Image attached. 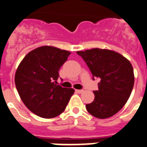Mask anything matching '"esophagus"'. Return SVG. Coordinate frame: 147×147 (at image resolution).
<instances>
[{"label": "esophagus", "mask_w": 147, "mask_h": 147, "mask_svg": "<svg viewBox=\"0 0 147 147\" xmlns=\"http://www.w3.org/2000/svg\"><path fill=\"white\" fill-rule=\"evenodd\" d=\"M75 91H76V92L79 93V94H80V93H82L83 92H84V91L82 90V89H76Z\"/></svg>", "instance_id": "obj_1"}]
</instances>
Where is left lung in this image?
<instances>
[{"label":"left lung","mask_w":147,"mask_h":147,"mask_svg":"<svg viewBox=\"0 0 147 147\" xmlns=\"http://www.w3.org/2000/svg\"><path fill=\"white\" fill-rule=\"evenodd\" d=\"M90 70L92 79L100 78L94 99L86 105L91 115L98 119L111 117L123 107L130 97L134 82L131 64L118 53L109 49L79 51Z\"/></svg>","instance_id":"1"}]
</instances>
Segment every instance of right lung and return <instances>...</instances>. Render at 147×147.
Listing matches in <instances>:
<instances>
[{"label": "right lung", "instance_id": "right-lung-1", "mask_svg": "<svg viewBox=\"0 0 147 147\" xmlns=\"http://www.w3.org/2000/svg\"><path fill=\"white\" fill-rule=\"evenodd\" d=\"M70 54L45 46L31 51L19 64L15 75L17 91L25 106L37 116L54 118L65 111L74 89L57 85V80Z\"/></svg>", "mask_w": 147, "mask_h": 147}]
</instances>
